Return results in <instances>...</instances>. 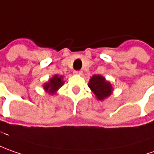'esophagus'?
Instances as JSON below:
<instances>
[{"label":"esophagus","mask_w":154,"mask_h":154,"mask_svg":"<svg viewBox=\"0 0 154 154\" xmlns=\"http://www.w3.org/2000/svg\"><path fill=\"white\" fill-rule=\"evenodd\" d=\"M74 73H75V74H77V75H82V71H74Z\"/></svg>","instance_id":"esophagus-1"}]
</instances>
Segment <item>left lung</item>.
I'll return each instance as SVG.
<instances>
[{
	"instance_id": "left-lung-1",
	"label": "left lung",
	"mask_w": 154,
	"mask_h": 154,
	"mask_svg": "<svg viewBox=\"0 0 154 154\" xmlns=\"http://www.w3.org/2000/svg\"><path fill=\"white\" fill-rule=\"evenodd\" d=\"M88 87L98 100H104L112 94V85L100 75H94L88 82Z\"/></svg>"
}]
</instances>
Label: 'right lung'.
<instances>
[{
    "mask_svg": "<svg viewBox=\"0 0 154 154\" xmlns=\"http://www.w3.org/2000/svg\"><path fill=\"white\" fill-rule=\"evenodd\" d=\"M63 83L64 82L62 81V77L55 75L53 78H51L49 82L44 84V88L49 94H54L58 90V88L63 85Z\"/></svg>",
    "mask_w": 154,
    "mask_h": 154,
    "instance_id": "add662e5",
    "label": "right lung"
}]
</instances>
